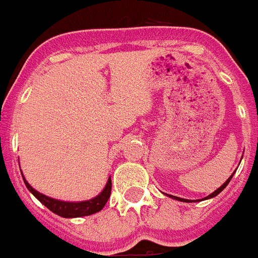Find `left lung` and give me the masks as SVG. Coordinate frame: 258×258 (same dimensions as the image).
Instances as JSON below:
<instances>
[{
	"label": "left lung",
	"instance_id": "1",
	"mask_svg": "<svg viewBox=\"0 0 258 258\" xmlns=\"http://www.w3.org/2000/svg\"><path fill=\"white\" fill-rule=\"evenodd\" d=\"M232 175H234V173H232V174H231V177H229V179H227V181H226V182H225V183H223V184H222V186H221V187H220V188H217V190L214 191V192H212V194H211V195H208V197H207V198H204V199H200V200H206V199H211V198H214V197H217L218 194H220V192H221V191H222V190H223V188L226 187L227 184H229V182H230V181H231V178H232ZM170 198H173V199H175V200H179V202H184V203H188V200H187V199H182V198H177V197H173V195H170ZM194 202H195V200H194Z\"/></svg>",
	"mask_w": 258,
	"mask_h": 258
}]
</instances>
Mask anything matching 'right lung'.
<instances>
[{
	"label": "right lung",
	"instance_id": "obj_1",
	"mask_svg": "<svg viewBox=\"0 0 258 258\" xmlns=\"http://www.w3.org/2000/svg\"><path fill=\"white\" fill-rule=\"evenodd\" d=\"M23 179H24V177H23ZM24 183H26L27 188H28V190L31 191V192L33 194L45 207H46V208H49L51 212H54L55 214H58V216L64 218L90 216V214H94L97 213V212L102 211L103 207L106 206L109 195H111V187H112V182H111V178H109L104 190L102 191L97 198H94V199L86 200V202L81 203H68L51 199V198L46 197V195H42V194H40L38 191H36L35 188L32 187L26 179H24Z\"/></svg>",
	"mask_w": 258,
	"mask_h": 258
}]
</instances>
